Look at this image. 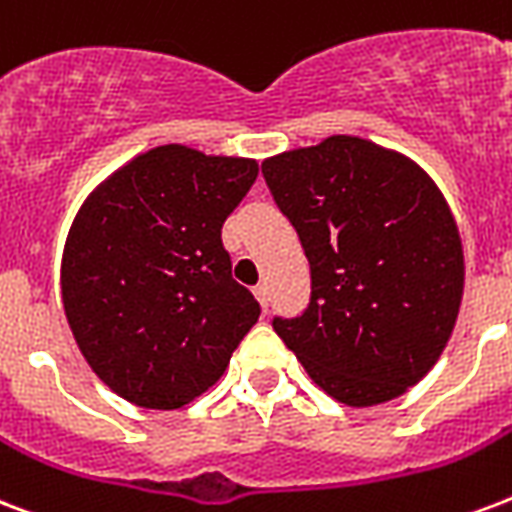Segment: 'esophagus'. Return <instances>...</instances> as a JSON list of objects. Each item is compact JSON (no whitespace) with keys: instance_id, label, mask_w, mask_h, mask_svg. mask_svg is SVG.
I'll list each match as a JSON object with an SVG mask.
<instances>
[{"instance_id":"esophagus-1","label":"esophagus","mask_w":512,"mask_h":512,"mask_svg":"<svg viewBox=\"0 0 512 512\" xmlns=\"http://www.w3.org/2000/svg\"><path fill=\"white\" fill-rule=\"evenodd\" d=\"M255 298L260 300V306H263V311H268V287H265V284H257V287H255Z\"/></svg>"}]
</instances>
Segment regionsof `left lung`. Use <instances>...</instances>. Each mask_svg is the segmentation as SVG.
Instances as JSON below:
<instances>
[{
  "label": "left lung",
  "instance_id": "obj_1",
  "mask_svg": "<svg viewBox=\"0 0 512 512\" xmlns=\"http://www.w3.org/2000/svg\"><path fill=\"white\" fill-rule=\"evenodd\" d=\"M263 177L311 265L306 311L273 317V330L338 403L400 397L438 362L462 303V239L443 193L360 136L273 155Z\"/></svg>",
  "mask_w": 512,
  "mask_h": 512
}]
</instances>
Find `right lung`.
<instances>
[{"label":"right lung","instance_id":"1","mask_svg":"<svg viewBox=\"0 0 512 512\" xmlns=\"http://www.w3.org/2000/svg\"><path fill=\"white\" fill-rule=\"evenodd\" d=\"M255 179L257 161L163 144L104 179L74 217L66 319L93 373L128 403H193L260 317L222 247V222Z\"/></svg>","mask_w":512,"mask_h":512}]
</instances>
